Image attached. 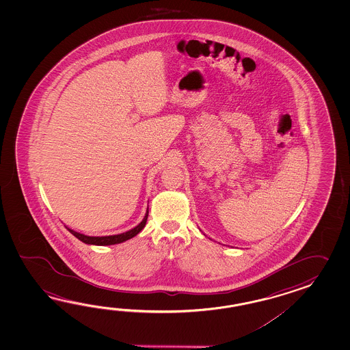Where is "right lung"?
<instances>
[{
	"instance_id": "right-lung-1",
	"label": "right lung",
	"mask_w": 350,
	"mask_h": 350,
	"mask_svg": "<svg viewBox=\"0 0 350 350\" xmlns=\"http://www.w3.org/2000/svg\"><path fill=\"white\" fill-rule=\"evenodd\" d=\"M148 215H149V208L145 214V217L142 219V223L139 224L137 226H135L134 229L126 231V232H122V234H118V235H109V237H89V235H85L81 232H77V231L72 230L70 228H67V230L70 231L74 237L81 240L82 243L85 244H91V245H115V244H120V243H124L129 239L134 238L135 235H137L140 231L145 228L146 225V220H148Z\"/></svg>"
}]
</instances>
